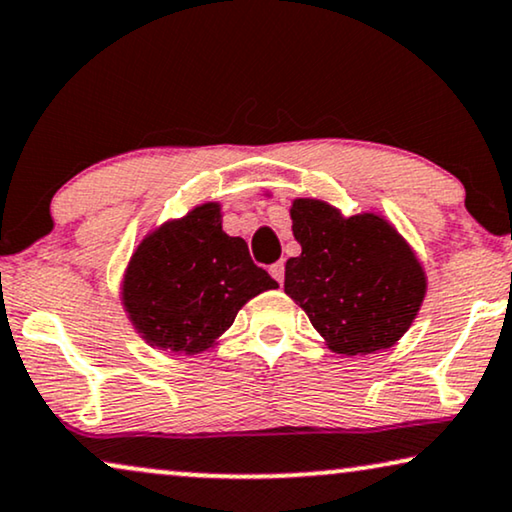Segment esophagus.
<instances>
[{
  "instance_id": "esophagus-1",
  "label": "esophagus",
  "mask_w": 512,
  "mask_h": 512,
  "mask_svg": "<svg viewBox=\"0 0 512 512\" xmlns=\"http://www.w3.org/2000/svg\"><path fill=\"white\" fill-rule=\"evenodd\" d=\"M270 275H272V279H275V282L282 284L284 282V263L279 261L275 265H270Z\"/></svg>"
}]
</instances>
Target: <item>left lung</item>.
Wrapping results in <instances>:
<instances>
[{"label": "left lung", "mask_w": 512, "mask_h": 512, "mask_svg": "<svg viewBox=\"0 0 512 512\" xmlns=\"http://www.w3.org/2000/svg\"><path fill=\"white\" fill-rule=\"evenodd\" d=\"M300 256L286 261L284 291L335 354L389 349L408 331L426 293L410 244L377 214L342 216L321 200L291 207Z\"/></svg>", "instance_id": "8db88e82"}]
</instances>
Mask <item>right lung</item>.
Returning <instances> with one entry per match:
<instances>
[{
    "label": "right lung",
    "mask_w": 512,
    "mask_h": 512,
    "mask_svg": "<svg viewBox=\"0 0 512 512\" xmlns=\"http://www.w3.org/2000/svg\"><path fill=\"white\" fill-rule=\"evenodd\" d=\"M268 289L275 279L251 261L242 237L223 233L221 207L205 202L144 237L125 272L123 305L149 345L198 354Z\"/></svg>",
    "instance_id": "add662e5"
}]
</instances>
